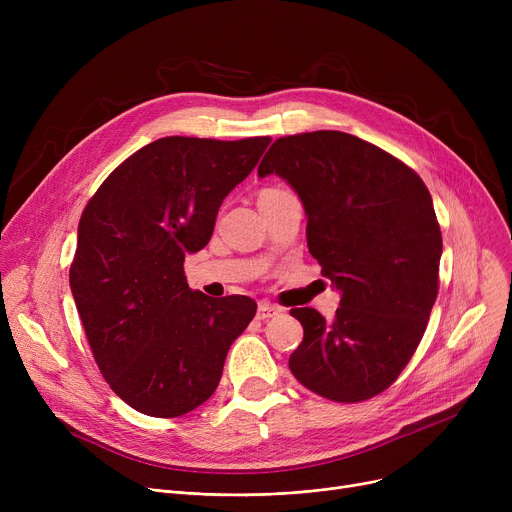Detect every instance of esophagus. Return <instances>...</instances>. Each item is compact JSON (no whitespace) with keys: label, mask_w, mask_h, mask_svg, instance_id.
Here are the masks:
<instances>
[{"label":"esophagus","mask_w":512,"mask_h":512,"mask_svg":"<svg viewBox=\"0 0 512 512\" xmlns=\"http://www.w3.org/2000/svg\"><path fill=\"white\" fill-rule=\"evenodd\" d=\"M278 313H280L278 307H274L270 303H261L259 309H257V319H270V317H274Z\"/></svg>","instance_id":"esophagus-1"}]
</instances>
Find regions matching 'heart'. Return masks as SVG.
I'll list each match as a JSON object with an SVG mask.
<instances>
[{"instance_id": "1", "label": "heart", "mask_w": 512, "mask_h": 512, "mask_svg": "<svg viewBox=\"0 0 512 512\" xmlns=\"http://www.w3.org/2000/svg\"><path fill=\"white\" fill-rule=\"evenodd\" d=\"M286 191H282V188H263V191L259 193V199L263 197H278V195H284Z\"/></svg>"}]
</instances>
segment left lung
Returning a JSON list of instances; mask_svg holds the SVG:
<instances>
[{
    "instance_id": "obj_1",
    "label": "left lung",
    "mask_w": 512,
    "mask_h": 512,
    "mask_svg": "<svg viewBox=\"0 0 512 512\" xmlns=\"http://www.w3.org/2000/svg\"><path fill=\"white\" fill-rule=\"evenodd\" d=\"M257 174H278L299 193L309 253L342 292L334 321L290 309L305 330L292 375L334 402L378 396L411 361L438 297L432 195L400 159L338 130L278 139Z\"/></svg>"
}]
</instances>
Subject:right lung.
<instances>
[{
	"mask_svg": "<svg viewBox=\"0 0 512 512\" xmlns=\"http://www.w3.org/2000/svg\"><path fill=\"white\" fill-rule=\"evenodd\" d=\"M270 141L157 139L124 159L80 215L72 297L105 382L139 413L172 419L203 405L255 317L249 297L188 288L184 255L207 245L222 201Z\"/></svg>",
	"mask_w": 512,
	"mask_h": 512,
	"instance_id": "1",
	"label": "right lung"
}]
</instances>
